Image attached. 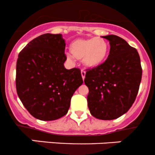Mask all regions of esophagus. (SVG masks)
Segmentation results:
<instances>
[{
	"label": "esophagus",
	"instance_id": "esophagus-1",
	"mask_svg": "<svg viewBox=\"0 0 155 155\" xmlns=\"http://www.w3.org/2000/svg\"><path fill=\"white\" fill-rule=\"evenodd\" d=\"M81 76H82V78H83V80H84V78H85V74H86V72H85L84 70H81Z\"/></svg>",
	"mask_w": 155,
	"mask_h": 155
}]
</instances>
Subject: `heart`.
I'll return each mask as SVG.
<instances>
[{
    "label": "heart",
    "instance_id": "1",
    "mask_svg": "<svg viewBox=\"0 0 155 155\" xmlns=\"http://www.w3.org/2000/svg\"><path fill=\"white\" fill-rule=\"evenodd\" d=\"M72 56L82 59L84 65L88 68H96L106 60L109 52V46L105 40L101 38H88L77 39L70 45ZM69 60L72 57L68 55Z\"/></svg>",
    "mask_w": 155,
    "mask_h": 155
}]
</instances>
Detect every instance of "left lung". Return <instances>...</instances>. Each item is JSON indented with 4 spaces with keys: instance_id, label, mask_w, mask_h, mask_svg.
<instances>
[{
    "instance_id": "left-lung-1",
    "label": "left lung",
    "mask_w": 155,
    "mask_h": 155,
    "mask_svg": "<svg viewBox=\"0 0 155 155\" xmlns=\"http://www.w3.org/2000/svg\"><path fill=\"white\" fill-rule=\"evenodd\" d=\"M110 43V53L101 66L86 72L89 89L87 106L91 115L113 120L125 114L137 97L142 69L138 52L123 38L103 36Z\"/></svg>"
}]
</instances>
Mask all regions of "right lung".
<instances>
[{
  "label": "right lung",
  "mask_w": 155,
  "mask_h": 155,
  "mask_svg": "<svg viewBox=\"0 0 155 155\" xmlns=\"http://www.w3.org/2000/svg\"><path fill=\"white\" fill-rule=\"evenodd\" d=\"M65 41L61 35L45 34L20 52L16 67V88L31 115L54 120L68 113L71 99L83 84L78 68L68 70Z\"/></svg>",
  "instance_id": "right-lung-1"
}]
</instances>
